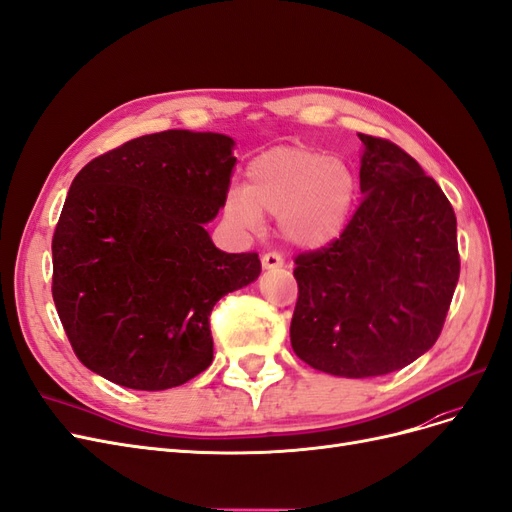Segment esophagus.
<instances>
[{
    "mask_svg": "<svg viewBox=\"0 0 512 512\" xmlns=\"http://www.w3.org/2000/svg\"><path fill=\"white\" fill-rule=\"evenodd\" d=\"M261 263H263V268H266V270H278V268L285 266V259H282L278 253H266L261 257Z\"/></svg>",
    "mask_w": 512,
    "mask_h": 512,
    "instance_id": "esophagus-1",
    "label": "esophagus"
}]
</instances>
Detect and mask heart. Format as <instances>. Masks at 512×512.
<instances>
[{"label":"heart","mask_w":512,"mask_h":512,"mask_svg":"<svg viewBox=\"0 0 512 512\" xmlns=\"http://www.w3.org/2000/svg\"><path fill=\"white\" fill-rule=\"evenodd\" d=\"M356 200L352 168L314 147H274L246 168L244 189L225 200V215L257 227L280 219V232L299 249H320L346 230Z\"/></svg>","instance_id":"1"}]
</instances>
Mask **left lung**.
<instances>
[{"mask_svg": "<svg viewBox=\"0 0 512 512\" xmlns=\"http://www.w3.org/2000/svg\"><path fill=\"white\" fill-rule=\"evenodd\" d=\"M361 192L346 230L299 253L291 346L339 377L399 371L437 342L460 278L456 213L432 177L388 139L358 132Z\"/></svg>", "mask_w": 512, "mask_h": 512, "instance_id": "obj_1", "label": "left lung"}]
</instances>
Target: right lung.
<instances>
[{
    "mask_svg": "<svg viewBox=\"0 0 512 512\" xmlns=\"http://www.w3.org/2000/svg\"><path fill=\"white\" fill-rule=\"evenodd\" d=\"M234 141L164 130L90 160L52 236V297L90 371L166 390L213 363L208 316L257 280V253H223L204 230L230 192Z\"/></svg>",
    "mask_w": 512,
    "mask_h": 512,
    "instance_id": "obj_1",
    "label": "right lung"
}]
</instances>
